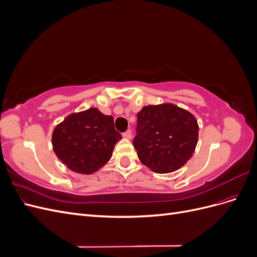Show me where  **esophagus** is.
I'll return each instance as SVG.
<instances>
[{
    "label": "esophagus",
    "mask_w": 257,
    "mask_h": 257,
    "mask_svg": "<svg viewBox=\"0 0 257 257\" xmlns=\"http://www.w3.org/2000/svg\"><path fill=\"white\" fill-rule=\"evenodd\" d=\"M122 136H123L124 138H126V139H131V138H132V131H131V130H127L126 132H124V133L122 134Z\"/></svg>",
    "instance_id": "34e87169"
}]
</instances>
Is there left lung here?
<instances>
[{
	"instance_id": "left-lung-1",
	"label": "left lung",
	"mask_w": 257,
	"mask_h": 257,
	"mask_svg": "<svg viewBox=\"0 0 257 257\" xmlns=\"http://www.w3.org/2000/svg\"><path fill=\"white\" fill-rule=\"evenodd\" d=\"M198 124L192 113L173 104L145 106L137 113L133 146L139 160L154 173L182 167L195 150Z\"/></svg>"
}]
</instances>
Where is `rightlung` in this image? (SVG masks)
<instances>
[{
  "instance_id": "right-lung-1",
  "label": "right lung",
  "mask_w": 257,
  "mask_h": 257,
  "mask_svg": "<svg viewBox=\"0 0 257 257\" xmlns=\"http://www.w3.org/2000/svg\"><path fill=\"white\" fill-rule=\"evenodd\" d=\"M122 138L113 118L97 108L69 114L54 128L53 151L75 173L90 175L110 160L113 147Z\"/></svg>"
}]
</instances>
